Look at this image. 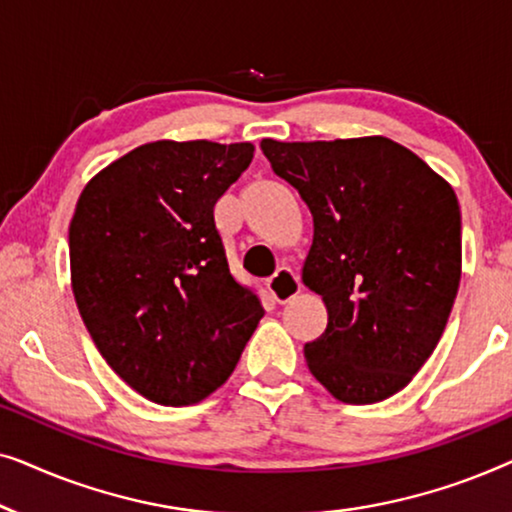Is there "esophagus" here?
Wrapping results in <instances>:
<instances>
[{
	"label": "esophagus",
	"mask_w": 512,
	"mask_h": 512,
	"mask_svg": "<svg viewBox=\"0 0 512 512\" xmlns=\"http://www.w3.org/2000/svg\"><path fill=\"white\" fill-rule=\"evenodd\" d=\"M268 289L277 303H289L300 293V279L291 268H279L275 275L268 279Z\"/></svg>",
	"instance_id": "34e87169"
}]
</instances>
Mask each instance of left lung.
Wrapping results in <instances>:
<instances>
[{
	"label": "left lung",
	"instance_id": "left-lung-1",
	"mask_svg": "<svg viewBox=\"0 0 512 512\" xmlns=\"http://www.w3.org/2000/svg\"><path fill=\"white\" fill-rule=\"evenodd\" d=\"M261 149L314 219L303 282L324 298L328 326L305 345L307 368L342 403L394 396L433 354L457 298V195L387 137Z\"/></svg>",
	"mask_w": 512,
	"mask_h": 512
}]
</instances>
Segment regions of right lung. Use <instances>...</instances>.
Wrapping results in <instances>:
<instances>
[{"instance_id": "obj_1", "label": "right lung", "mask_w": 512, "mask_h": 512, "mask_svg": "<svg viewBox=\"0 0 512 512\" xmlns=\"http://www.w3.org/2000/svg\"><path fill=\"white\" fill-rule=\"evenodd\" d=\"M254 144L137 146L83 188L69 223L72 291L95 347L160 405H193L233 375L265 314L230 275L214 205Z\"/></svg>"}]
</instances>
